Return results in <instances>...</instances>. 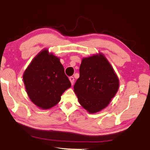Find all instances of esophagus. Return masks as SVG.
<instances>
[{"mask_svg": "<svg viewBox=\"0 0 150 150\" xmlns=\"http://www.w3.org/2000/svg\"><path fill=\"white\" fill-rule=\"evenodd\" d=\"M69 79V81H70L71 83V85H73V83H74V81H75L74 77H70Z\"/></svg>", "mask_w": 150, "mask_h": 150, "instance_id": "34e87169", "label": "esophagus"}]
</instances>
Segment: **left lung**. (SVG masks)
<instances>
[{"label":"left lung","mask_w":150,"mask_h":150,"mask_svg":"<svg viewBox=\"0 0 150 150\" xmlns=\"http://www.w3.org/2000/svg\"><path fill=\"white\" fill-rule=\"evenodd\" d=\"M79 78L74 92L80 105L89 113H96L107 106L117 93L119 81L103 54L83 58Z\"/></svg>","instance_id":"left-lung-1"}]
</instances>
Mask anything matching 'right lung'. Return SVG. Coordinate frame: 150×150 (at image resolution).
<instances>
[{
  "mask_svg": "<svg viewBox=\"0 0 150 150\" xmlns=\"http://www.w3.org/2000/svg\"><path fill=\"white\" fill-rule=\"evenodd\" d=\"M23 81L30 100L42 109L57 105L64 91L71 86L59 58L47 50L32 61L24 73Z\"/></svg>",
  "mask_w": 150,
  "mask_h": 150,
  "instance_id": "add662e5",
  "label": "right lung"
}]
</instances>
